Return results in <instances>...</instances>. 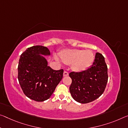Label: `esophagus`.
Instances as JSON below:
<instances>
[{"label": "esophagus", "mask_w": 128, "mask_h": 128, "mask_svg": "<svg viewBox=\"0 0 128 128\" xmlns=\"http://www.w3.org/2000/svg\"><path fill=\"white\" fill-rule=\"evenodd\" d=\"M68 73L66 72V71H64V73H63V76H68Z\"/></svg>", "instance_id": "1"}]
</instances>
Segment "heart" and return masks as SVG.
I'll list each match as a JSON object with an SVG mask.
<instances>
[{"label": "heart", "instance_id": "1", "mask_svg": "<svg viewBox=\"0 0 128 128\" xmlns=\"http://www.w3.org/2000/svg\"><path fill=\"white\" fill-rule=\"evenodd\" d=\"M61 61L66 65L71 64V69L74 72H81L92 66L94 56L90 50L69 49L58 54Z\"/></svg>", "mask_w": 128, "mask_h": 128}]
</instances>
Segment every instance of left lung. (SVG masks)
Returning <instances> with one entry per match:
<instances>
[{
  "label": "left lung",
  "instance_id": "1",
  "mask_svg": "<svg viewBox=\"0 0 128 128\" xmlns=\"http://www.w3.org/2000/svg\"><path fill=\"white\" fill-rule=\"evenodd\" d=\"M69 75L72 78L70 91L73 98L82 104L92 102L102 94L108 82L104 57L97 52L90 68L81 72H72Z\"/></svg>",
  "mask_w": 128,
  "mask_h": 128
}]
</instances>
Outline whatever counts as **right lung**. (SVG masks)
Instances as JSON below:
<instances>
[{"instance_id": "1", "label": "right lung", "mask_w": 128, "mask_h": 128, "mask_svg": "<svg viewBox=\"0 0 128 128\" xmlns=\"http://www.w3.org/2000/svg\"><path fill=\"white\" fill-rule=\"evenodd\" d=\"M46 46L28 48L20 57L18 80L26 96L36 101L48 100L63 76V70H54L48 66L44 56H50Z\"/></svg>"}]
</instances>
